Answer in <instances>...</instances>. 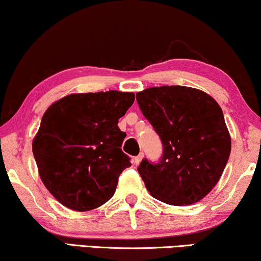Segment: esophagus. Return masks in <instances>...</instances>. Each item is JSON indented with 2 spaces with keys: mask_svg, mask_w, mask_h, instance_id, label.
<instances>
[{
  "mask_svg": "<svg viewBox=\"0 0 261 261\" xmlns=\"http://www.w3.org/2000/svg\"><path fill=\"white\" fill-rule=\"evenodd\" d=\"M143 157H144V153H143V152H141L138 156L135 157V159H134V164H135V166H138V164L141 163V161H142Z\"/></svg>",
  "mask_w": 261,
  "mask_h": 261,
  "instance_id": "esophagus-1",
  "label": "esophagus"
}]
</instances>
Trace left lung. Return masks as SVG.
I'll use <instances>...</instances> for the list:
<instances>
[{
  "instance_id": "1",
  "label": "left lung",
  "mask_w": 261,
  "mask_h": 261,
  "mask_svg": "<svg viewBox=\"0 0 261 261\" xmlns=\"http://www.w3.org/2000/svg\"><path fill=\"white\" fill-rule=\"evenodd\" d=\"M136 99L163 145L159 162L144 159L137 168L148 192L169 204L199 202L229 159L221 108L209 94L186 86L150 87Z\"/></svg>"
}]
</instances>
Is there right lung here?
<instances>
[{
	"label": "right lung",
	"mask_w": 261,
	"mask_h": 261,
	"mask_svg": "<svg viewBox=\"0 0 261 261\" xmlns=\"http://www.w3.org/2000/svg\"><path fill=\"white\" fill-rule=\"evenodd\" d=\"M134 101L132 92L106 91L69 94L47 109L33 155L43 185L65 207L86 212L113 196L131 166L118 119Z\"/></svg>",
	"instance_id": "1"
}]
</instances>
